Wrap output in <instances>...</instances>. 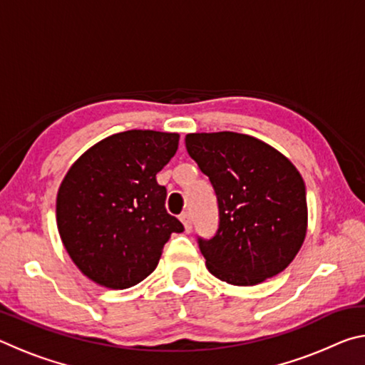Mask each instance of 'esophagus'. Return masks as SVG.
Segmentation results:
<instances>
[{"instance_id": "1", "label": "esophagus", "mask_w": 365, "mask_h": 365, "mask_svg": "<svg viewBox=\"0 0 365 365\" xmlns=\"http://www.w3.org/2000/svg\"><path fill=\"white\" fill-rule=\"evenodd\" d=\"M180 220H182V224L185 227V232H190L191 227H193V222H191V215L188 212H183L180 215Z\"/></svg>"}]
</instances>
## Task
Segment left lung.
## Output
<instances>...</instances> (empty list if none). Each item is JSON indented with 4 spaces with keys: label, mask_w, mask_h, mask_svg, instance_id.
I'll use <instances>...</instances> for the list:
<instances>
[{
    "label": "left lung",
    "mask_w": 365,
    "mask_h": 365,
    "mask_svg": "<svg viewBox=\"0 0 365 365\" xmlns=\"http://www.w3.org/2000/svg\"><path fill=\"white\" fill-rule=\"evenodd\" d=\"M185 145L217 195L219 230L197 238L207 270L237 287L285 270L307 232L306 187L292 160L235 132L188 133Z\"/></svg>",
    "instance_id": "left-lung-1"
}]
</instances>
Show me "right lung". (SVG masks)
Returning a JSON list of instances; mask_svg holds the SVG:
<instances>
[{
  "label": "right lung",
  "mask_w": 365,
  "mask_h": 365,
  "mask_svg": "<svg viewBox=\"0 0 365 365\" xmlns=\"http://www.w3.org/2000/svg\"><path fill=\"white\" fill-rule=\"evenodd\" d=\"M178 133L127 130L98 141L67 170L56 197L66 251L85 277L123 289L145 280L182 222L165 211L156 174L174 158Z\"/></svg>",
  "instance_id": "right-lung-1"
}]
</instances>
